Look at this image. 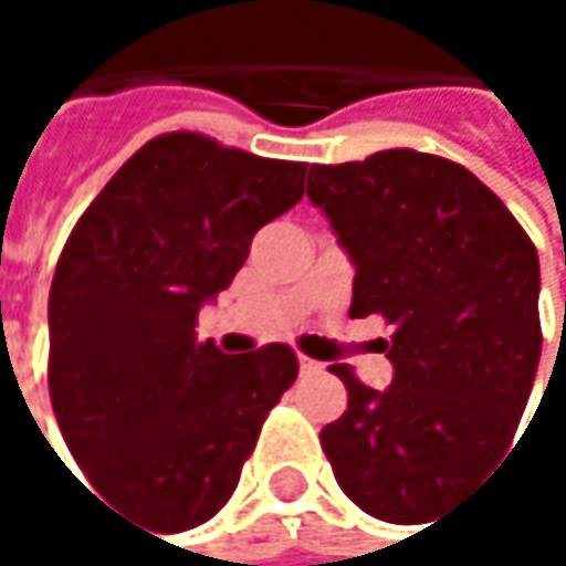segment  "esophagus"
<instances>
[{
  "mask_svg": "<svg viewBox=\"0 0 566 566\" xmlns=\"http://www.w3.org/2000/svg\"><path fill=\"white\" fill-rule=\"evenodd\" d=\"M297 367H301V374H304V377H311V374H321V370H324V364H317V360H311V357H304V354L297 357Z\"/></svg>",
  "mask_w": 566,
  "mask_h": 566,
  "instance_id": "obj_1",
  "label": "esophagus"
}]
</instances>
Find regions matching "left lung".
Masks as SVG:
<instances>
[{"label": "left lung", "instance_id": "1", "mask_svg": "<svg viewBox=\"0 0 566 566\" xmlns=\"http://www.w3.org/2000/svg\"><path fill=\"white\" fill-rule=\"evenodd\" d=\"M307 199L357 269L350 317L394 324L387 390L331 367L347 409L321 446L357 509L416 524L509 452L541 360L537 252L475 172L432 154L314 164Z\"/></svg>", "mask_w": 566, "mask_h": 566}]
</instances>
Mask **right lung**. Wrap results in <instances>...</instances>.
I'll use <instances>...</instances> for the list:
<instances>
[{"label":"right lung","mask_w":566,"mask_h":566,"mask_svg":"<svg viewBox=\"0 0 566 566\" xmlns=\"http://www.w3.org/2000/svg\"><path fill=\"white\" fill-rule=\"evenodd\" d=\"M307 164L176 130L144 144L71 229L49 294V390L91 485L160 534L222 509L262 422L297 377L269 344L196 340L255 232L304 196Z\"/></svg>","instance_id":"right-lung-1"}]
</instances>
